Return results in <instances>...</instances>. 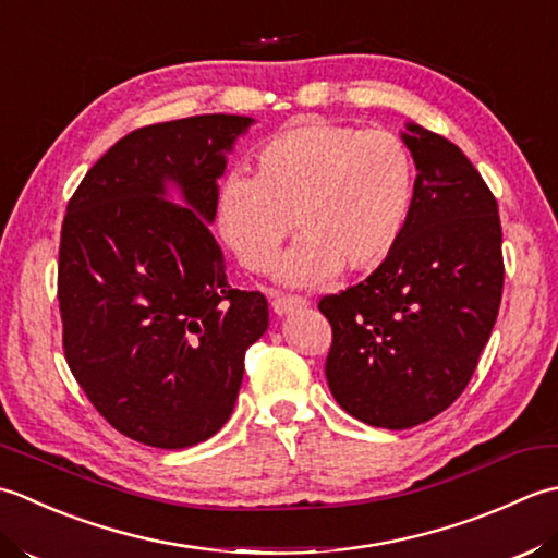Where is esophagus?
I'll return each instance as SVG.
<instances>
[{"mask_svg": "<svg viewBox=\"0 0 558 558\" xmlns=\"http://www.w3.org/2000/svg\"><path fill=\"white\" fill-rule=\"evenodd\" d=\"M305 305H308V301L301 299V295H275V299H271V308H275L277 315L301 311Z\"/></svg>", "mask_w": 558, "mask_h": 558, "instance_id": "esophagus-1", "label": "esophagus"}]
</instances>
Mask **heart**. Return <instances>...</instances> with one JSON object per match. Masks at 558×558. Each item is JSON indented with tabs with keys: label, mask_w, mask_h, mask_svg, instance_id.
<instances>
[{
	"label": "heart",
	"mask_w": 558,
	"mask_h": 558,
	"mask_svg": "<svg viewBox=\"0 0 558 558\" xmlns=\"http://www.w3.org/2000/svg\"><path fill=\"white\" fill-rule=\"evenodd\" d=\"M414 211V158L388 130L303 120L269 136L253 175L219 192L223 241L250 271L277 263L293 221L303 235L281 279L315 287L339 269L366 275L390 259Z\"/></svg>",
	"instance_id": "heart-1"
}]
</instances>
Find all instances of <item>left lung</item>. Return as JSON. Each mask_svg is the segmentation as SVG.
Listing matches in <instances>:
<instances>
[{
    "label": "left lung",
    "mask_w": 558,
    "mask_h": 558,
    "mask_svg": "<svg viewBox=\"0 0 558 558\" xmlns=\"http://www.w3.org/2000/svg\"><path fill=\"white\" fill-rule=\"evenodd\" d=\"M418 175L402 243L356 287L323 295L325 361L339 407L378 428H412L458 400L504 293L498 204L460 146L418 124L402 132Z\"/></svg>",
    "instance_id": "obj_1"
}]
</instances>
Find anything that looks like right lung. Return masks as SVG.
Masks as SVG:
<instances>
[{"instance_id":"obj_1","label":"right lung","mask_w":558,"mask_h":558,"mask_svg":"<svg viewBox=\"0 0 558 558\" xmlns=\"http://www.w3.org/2000/svg\"><path fill=\"white\" fill-rule=\"evenodd\" d=\"M250 124L195 116L134 130L66 204L57 263L64 359L96 412L144 446L190 448L229 422L245 351L269 325L263 293L229 287L207 226L223 151ZM166 182L187 208L162 199Z\"/></svg>"}]
</instances>
